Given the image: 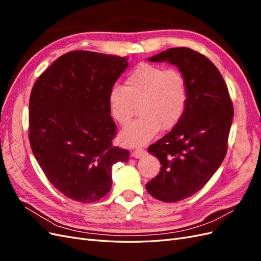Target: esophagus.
<instances>
[{
  "label": "esophagus",
  "instance_id": "34e87169",
  "mask_svg": "<svg viewBox=\"0 0 261 261\" xmlns=\"http://www.w3.org/2000/svg\"><path fill=\"white\" fill-rule=\"evenodd\" d=\"M147 154V151L144 148H137L133 153V156L136 158V159H140V158H144Z\"/></svg>",
  "mask_w": 261,
  "mask_h": 261
}]
</instances>
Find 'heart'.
<instances>
[{
  "label": "heart",
  "mask_w": 261,
  "mask_h": 261,
  "mask_svg": "<svg viewBox=\"0 0 261 261\" xmlns=\"http://www.w3.org/2000/svg\"><path fill=\"white\" fill-rule=\"evenodd\" d=\"M189 100L186 76L179 69L140 63L128 73L125 87L115 85L109 92V108L121 126L127 125L139 103L140 116L121 134L125 145H144L160 128L168 130L183 118Z\"/></svg>",
  "instance_id": "1"
}]
</instances>
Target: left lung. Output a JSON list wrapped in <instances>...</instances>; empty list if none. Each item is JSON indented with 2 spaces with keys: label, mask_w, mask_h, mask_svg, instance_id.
<instances>
[{
  "label": "left lung",
  "mask_w": 261,
  "mask_h": 261,
  "mask_svg": "<svg viewBox=\"0 0 261 261\" xmlns=\"http://www.w3.org/2000/svg\"><path fill=\"white\" fill-rule=\"evenodd\" d=\"M148 61L176 65L188 82L183 118L148 148L162 165L159 174L146 184L147 192L158 200L176 202L199 192L222 163L234 108L222 75L203 54L180 46Z\"/></svg>",
  "instance_id": "8db88e82"
}]
</instances>
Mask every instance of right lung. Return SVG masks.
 I'll return each mask as SVG.
<instances>
[{
  "mask_svg": "<svg viewBox=\"0 0 261 261\" xmlns=\"http://www.w3.org/2000/svg\"><path fill=\"white\" fill-rule=\"evenodd\" d=\"M128 65L126 57L76 50L38 77L29 99L31 150L50 183L67 198L94 202L111 189V170L128 160L113 147L116 125L109 92Z\"/></svg>",
  "mask_w": 261,
  "mask_h": 261,
  "instance_id": "add662e5",
  "label": "right lung"
}]
</instances>
